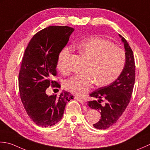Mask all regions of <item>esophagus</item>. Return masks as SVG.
Masks as SVG:
<instances>
[{
	"mask_svg": "<svg viewBox=\"0 0 150 150\" xmlns=\"http://www.w3.org/2000/svg\"><path fill=\"white\" fill-rule=\"evenodd\" d=\"M75 99H76L78 101H79V102H80L82 105H84L85 104V103H84V101L82 100L81 98H80L79 97H78V96H76V97H75Z\"/></svg>",
	"mask_w": 150,
	"mask_h": 150,
	"instance_id": "obj_1",
	"label": "esophagus"
}]
</instances>
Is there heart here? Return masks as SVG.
<instances>
[{
  "label": "heart",
  "mask_w": 150,
  "mask_h": 150,
  "mask_svg": "<svg viewBox=\"0 0 150 150\" xmlns=\"http://www.w3.org/2000/svg\"><path fill=\"white\" fill-rule=\"evenodd\" d=\"M75 47L89 61L86 74L72 76L65 83L67 89L76 95H84L94 82L98 86L112 83L123 70L126 62L124 51L105 39L92 37L76 43ZM70 57L71 49L68 47L63 48L58 56L57 69L63 74L70 71Z\"/></svg>",
  "instance_id": "b5f03b06"
}]
</instances>
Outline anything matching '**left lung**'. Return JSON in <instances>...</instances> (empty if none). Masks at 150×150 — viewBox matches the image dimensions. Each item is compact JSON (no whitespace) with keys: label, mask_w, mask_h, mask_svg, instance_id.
<instances>
[{"label":"left lung","mask_w":150,"mask_h":150,"mask_svg":"<svg viewBox=\"0 0 150 150\" xmlns=\"http://www.w3.org/2000/svg\"><path fill=\"white\" fill-rule=\"evenodd\" d=\"M124 45L126 62L124 69L115 81L108 86L102 87L90 94L97 100L89 101L87 105L98 110L101 114L100 120L93 124L99 129L109 128L117 122L129 104L135 80V64L133 51L127 41L119 34ZM103 99L105 105L100 104Z\"/></svg>","instance_id":"1"}]
</instances>
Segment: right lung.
<instances>
[{"instance_id": "right-lung-1", "label": "right lung", "mask_w": 150, "mask_h": 150, "mask_svg": "<svg viewBox=\"0 0 150 150\" xmlns=\"http://www.w3.org/2000/svg\"><path fill=\"white\" fill-rule=\"evenodd\" d=\"M74 31L69 26L47 27L33 35L24 52L19 74L21 99L27 114L39 126L59 122L67 103L74 98L65 91L59 96L46 93L50 86L60 87L53 80L58 56Z\"/></svg>"}]
</instances>
